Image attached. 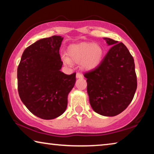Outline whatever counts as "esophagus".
Listing matches in <instances>:
<instances>
[{
  "instance_id": "esophagus-1",
  "label": "esophagus",
  "mask_w": 154,
  "mask_h": 154,
  "mask_svg": "<svg viewBox=\"0 0 154 154\" xmlns=\"http://www.w3.org/2000/svg\"><path fill=\"white\" fill-rule=\"evenodd\" d=\"M76 77L77 78H82L83 77V75L82 74V73H80V72H77Z\"/></svg>"
}]
</instances>
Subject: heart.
<instances>
[{
  "instance_id": "b5f03b06",
  "label": "heart",
  "mask_w": 154,
  "mask_h": 154,
  "mask_svg": "<svg viewBox=\"0 0 154 154\" xmlns=\"http://www.w3.org/2000/svg\"><path fill=\"white\" fill-rule=\"evenodd\" d=\"M68 54L62 57L63 62L66 64L71 66L73 62H82V66L86 70L92 69L101 62L103 56V49L99 45L94 43H81L69 46Z\"/></svg>"
}]
</instances>
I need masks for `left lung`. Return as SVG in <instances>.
I'll return each instance as SVG.
<instances>
[{
	"label": "left lung",
	"mask_w": 154,
	"mask_h": 154,
	"mask_svg": "<svg viewBox=\"0 0 154 154\" xmlns=\"http://www.w3.org/2000/svg\"><path fill=\"white\" fill-rule=\"evenodd\" d=\"M112 45L94 69L84 73L90 106L101 115L114 116L125 110L132 101L137 78L132 55L122 42L105 38Z\"/></svg>",
	"instance_id": "obj_1"
}]
</instances>
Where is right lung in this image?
Returning <instances> with one entry per match:
<instances>
[{
    "instance_id": "right-lung-1",
    "label": "right lung",
    "mask_w": 154,
    "mask_h": 154,
    "mask_svg": "<svg viewBox=\"0 0 154 154\" xmlns=\"http://www.w3.org/2000/svg\"><path fill=\"white\" fill-rule=\"evenodd\" d=\"M63 38H43L24 51L18 67V90L24 106L34 115L50 120L64 113L76 73L61 72L60 47Z\"/></svg>"
}]
</instances>
